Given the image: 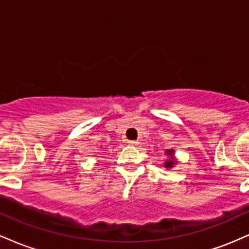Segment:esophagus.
<instances>
[{
  "label": "esophagus",
  "instance_id": "1",
  "mask_svg": "<svg viewBox=\"0 0 249 249\" xmlns=\"http://www.w3.org/2000/svg\"><path fill=\"white\" fill-rule=\"evenodd\" d=\"M128 143L129 144H132V146H135L136 143H139L138 141H135V140H129V141H128Z\"/></svg>",
  "mask_w": 249,
  "mask_h": 249
}]
</instances>
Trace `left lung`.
<instances>
[{
    "instance_id": "1",
    "label": "left lung",
    "mask_w": 249,
    "mask_h": 249,
    "mask_svg": "<svg viewBox=\"0 0 249 249\" xmlns=\"http://www.w3.org/2000/svg\"><path fill=\"white\" fill-rule=\"evenodd\" d=\"M166 154L169 156V159L166 162H164V167H166V168H172V167H174L175 164L178 163V161L174 160V150L167 149Z\"/></svg>"
}]
</instances>
